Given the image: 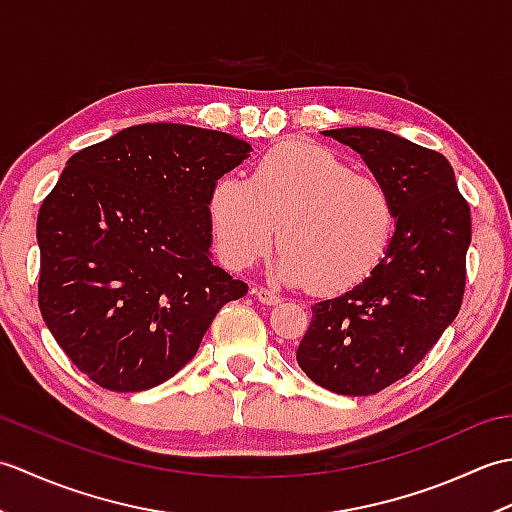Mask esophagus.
<instances>
[{"instance_id":"obj_1","label":"esophagus","mask_w":512,"mask_h":512,"mask_svg":"<svg viewBox=\"0 0 512 512\" xmlns=\"http://www.w3.org/2000/svg\"><path fill=\"white\" fill-rule=\"evenodd\" d=\"M253 295H255V299L259 303H264V306H275V303L281 301V297L277 295V292L270 290V288H255Z\"/></svg>"}]
</instances>
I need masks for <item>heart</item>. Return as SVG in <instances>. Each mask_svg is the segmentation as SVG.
I'll use <instances>...</instances> for the list:
<instances>
[{"instance_id":"b5f03b06","label":"heart","mask_w":512,"mask_h":512,"mask_svg":"<svg viewBox=\"0 0 512 512\" xmlns=\"http://www.w3.org/2000/svg\"><path fill=\"white\" fill-rule=\"evenodd\" d=\"M209 220L231 268L264 259L279 226V277L317 292H345L383 259L396 204L378 178L356 173L321 145L292 140L266 151L250 178L226 173L217 180Z\"/></svg>"}]
</instances>
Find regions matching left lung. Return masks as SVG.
I'll list each match as a JSON object with an SVG mask.
<instances>
[{
  "mask_svg": "<svg viewBox=\"0 0 512 512\" xmlns=\"http://www.w3.org/2000/svg\"><path fill=\"white\" fill-rule=\"evenodd\" d=\"M321 134L361 154L389 189L396 228L367 279L314 303L297 363L334 394L369 396L407 376L458 317L471 211L438 151L374 127Z\"/></svg>",
  "mask_w": 512,
  "mask_h": 512,
  "instance_id": "8db88e82",
  "label": "left lung"
}]
</instances>
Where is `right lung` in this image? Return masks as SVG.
Segmentation results:
<instances>
[{
    "mask_svg": "<svg viewBox=\"0 0 512 512\" xmlns=\"http://www.w3.org/2000/svg\"><path fill=\"white\" fill-rule=\"evenodd\" d=\"M250 151L215 129L147 123L65 162L37 217L39 308L96 385L165 383L248 292L213 264L209 198Z\"/></svg>",
    "mask_w": 512,
    "mask_h": 512,
    "instance_id": "add662e5",
    "label": "right lung"
}]
</instances>
